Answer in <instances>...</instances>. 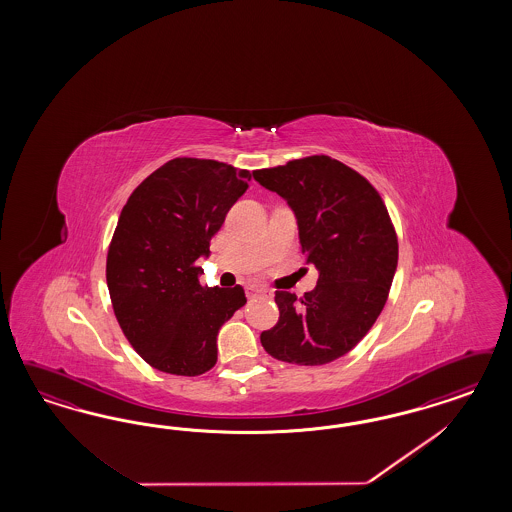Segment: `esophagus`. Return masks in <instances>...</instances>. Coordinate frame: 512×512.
<instances>
[{"instance_id": "esophagus-1", "label": "esophagus", "mask_w": 512, "mask_h": 512, "mask_svg": "<svg viewBox=\"0 0 512 512\" xmlns=\"http://www.w3.org/2000/svg\"><path fill=\"white\" fill-rule=\"evenodd\" d=\"M246 296L248 298H255V296H270V291L264 287H257V285H249L246 287Z\"/></svg>"}]
</instances>
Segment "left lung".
Masks as SVG:
<instances>
[{
    "label": "left lung",
    "mask_w": 512,
    "mask_h": 512,
    "mask_svg": "<svg viewBox=\"0 0 512 512\" xmlns=\"http://www.w3.org/2000/svg\"><path fill=\"white\" fill-rule=\"evenodd\" d=\"M295 212L302 253L319 270L317 287L296 298L276 291L278 323L261 334L264 351L298 366L349 353L385 308L398 266V238L377 189L328 155L253 171Z\"/></svg>",
    "instance_id": "obj_1"
}]
</instances>
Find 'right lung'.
<instances>
[{
	"label": "right lung",
	"mask_w": 512,
	"mask_h": 512,
	"mask_svg": "<svg viewBox=\"0 0 512 512\" xmlns=\"http://www.w3.org/2000/svg\"><path fill=\"white\" fill-rule=\"evenodd\" d=\"M251 174L214 159L176 157L125 202L107 255L114 315L152 368L195 377L217 362V332L246 304L240 285L202 287L199 257Z\"/></svg>",
	"instance_id": "obj_1"
}]
</instances>
